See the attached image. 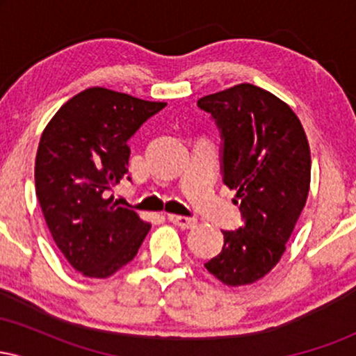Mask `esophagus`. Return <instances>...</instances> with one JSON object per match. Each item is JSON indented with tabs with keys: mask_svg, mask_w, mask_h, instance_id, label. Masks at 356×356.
Masks as SVG:
<instances>
[{
	"mask_svg": "<svg viewBox=\"0 0 356 356\" xmlns=\"http://www.w3.org/2000/svg\"><path fill=\"white\" fill-rule=\"evenodd\" d=\"M169 220L175 226H181L184 229H189V227H194L195 224H197V220L194 218H186V216H179V214H169L167 216Z\"/></svg>",
	"mask_w": 356,
	"mask_h": 356,
	"instance_id": "esophagus-1",
	"label": "esophagus"
}]
</instances>
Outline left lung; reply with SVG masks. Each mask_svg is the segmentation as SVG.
I'll return each mask as SVG.
<instances>
[{
  "instance_id": "1",
  "label": "left lung",
  "mask_w": 356,
  "mask_h": 356,
  "mask_svg": "<svg viewBox=\"0 0 356 356\" xmlns=\"http://www.w3.org/2000/svg\"><path fill=\"white\" fill-rule=\"evenodd\" d=\"M220 134V174L236 191L243 226L222 231L224 246L204 266L227 286L251 284L283 256L309 191L312 157L300 118L251 83L197 100Z\"/></svg>"
}]
</instances>
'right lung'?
<instances>
[{
  "instance_id": "1",
  "label": "right lung",
  "mask_w": 356,
  "mask_h": 356,
  "mask_svg": "<svg viewBox=\"0 0 356 356\" xmlns=\"http://www.w3.org/2000/svg\"><path fill=\"white\" fill-rule=\"evenodd\" d=\"M164 107L93 87L68 100L43 130L36 197L53 241L83 276H112L136 257L150 229L110 191L129 172V140Z\"/></svg>"
}]
</instances>
